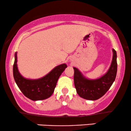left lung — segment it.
I'll return each mask as SVG.
<instances>
[{"mask_svg":"<svg viewBox=\"0 0 131 131\" xmlns=\"http://www.w3.org/2000/svg\"><path fill=\"white\" fill-rule=\"evenodd\" d=\"M113 56L110 68L107 73L99 79L89 80L82 76L76 68L74 71V82L76 92L82 98L95 100L104 95L115 80L117 73L116 52L113 49Z\"/></svg>","mask_w":131,"mask_h":131,"instance_id":"8db88e82","label":"left lung"}]
</instances>
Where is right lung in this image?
<instances>
[{"instance_id":"obj_1","label":"right lung","mask_w":131,"mask_h":131,"mask_svg":"<svg viewBox=\"0 0 131 131\" xmlns=\"http://www.w3.org/2000/svg\"><path fill=\"white\" fill-rule=\"evenodd\" d=\"M15 57L13 67V77L23 94L34 101L44 100L50 97L53 93L60 76L67 67V64H62L57 66L44 77L31 80L25 79L19 74L16 64V53L15 55Z\"/></svg>"}]
</instances>
